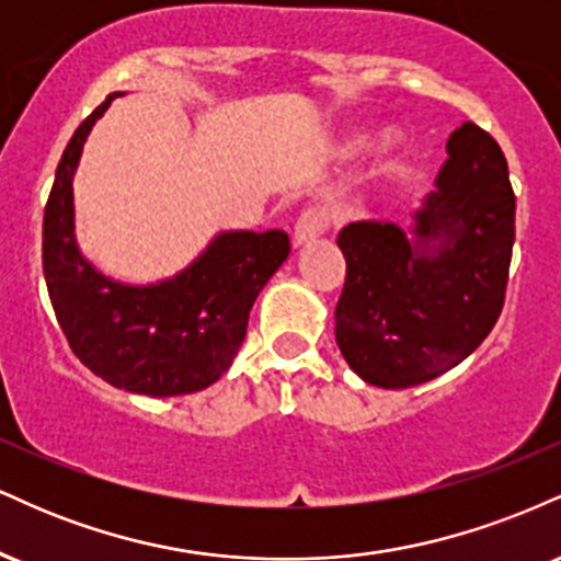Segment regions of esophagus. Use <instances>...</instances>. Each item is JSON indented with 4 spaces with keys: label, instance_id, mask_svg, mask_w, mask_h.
Listing matches in <instances>:
<instances>
[{
    "label": "esophagus",
    "instance_id": "1",
    "mask_svg": "<svg viewBox=\"0 0 561 561\" xmlns=\"http://www.w3.org/2000/svg\"><path fill=\"white\" fill-rule=\"evenodd\" d=\"M327 229V214L321 208H308L306 214L298 218L293 229V248H302V244L313 242L317 237L324 234Z\"/></svg>",
    "mask_w": 561,
    "mask_h": 561
}]
</instances>
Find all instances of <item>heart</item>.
<instances>
[{
  "instance_id": "heart-1",
  "label": "heart",
  "mask_w": 561,
  "mask_h": 561,
  "mask_svg": "<svg viewBox=\"0 0 561 561\" xmlns=\"http://www.w3.org/2000/svg\"><path fill=\"white\" fill-rule=\"evenodd\" d=\"M401 145H403V134L398 131V128H382V131L375 137V141H371L369 160L375 165H382L385 160H390L398 150H401ZM351 147H353V137H340L337 152H347Z\"/></svg>"
}]
</instances>
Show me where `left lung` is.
<instances>
[{"label": "left lung", "instance_id": "8db88e82", "mask_svg": "<svg viewBox=\"0 0 561 561\" xmlns=\"http://www.w3.org/2000/svg\"><path fill=\"white\" fill-rule=\"evenodd\" d=\"M446 152L409 227L369 218L337 237L347 274L334 340L377 388H414L454 369L504 306L517 208L506 158L474 124L456 128Z\"/></svg>", "mask_w": 561, "mask_h": 561}]
</instances>
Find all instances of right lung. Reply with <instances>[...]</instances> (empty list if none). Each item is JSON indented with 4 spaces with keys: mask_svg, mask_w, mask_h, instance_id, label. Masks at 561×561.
Segmentation results:
<instances>
[{
    "mask_svg": "<svg viewBox=\"0 0 561 561\" xmlns=\"http://www.w3.org/2000/svg\"><path fill=\"white\" fill-rule=\"evenodd\" d=\"M115 96L76 128L44 208V279L83 366L113 388L150 398L214 385L240 351L255 298L289 255L285 231L229 229L169 279L128 285L102 274L76 237L73 179L83 145Z\"/></svg>",
    "mask_w": 561,
    "mask_h": 561,
    "instance_id": "add662e5",
    "label": "right lung"
}]
</instances>
